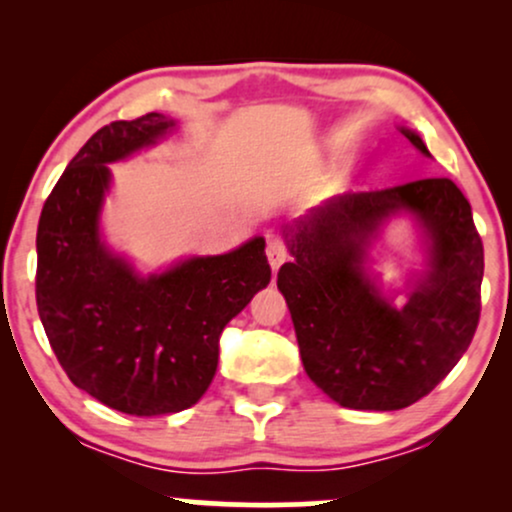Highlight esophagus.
<instances>
[{"mask_svg":"<svg viewBox=\"0 0 512 512\" xmlns=\"http://www.w3.org/2000/svg\"><path fill=\"white\" fill-rule=\"evenodd\" d=\"M267 257H269V264H272L274 272L281 267V264L289 260V250H286L284 240H281L279 236H274V233H269L267 236Z\"/></svg>","mask_w":512,"mask_h":512,"instance_id":"1","label":"esophagus"}]
</instances>
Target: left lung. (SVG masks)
<instances>
[{
  "label": "left lung",
  "mask_w": 512,
  "mask_h": 512,
  "mask_svg": "<svg viewBox=\"0 0 512 512\" xmlns=\"http://www.w3.org/2000/svg\"><path fill=\"white\" fill-rule=\"evenodd\" d=\"M424 156V139L399 127ZM417 223L425 269L395 306L369 269L384 223ZM291 262L284 293L303 368L327 397L349 409L395 411L419 402L455 368L479 325L484 245L472 207L448 178L375 192H344L284 228Z\"/></svg>",
  "instance_id": "left-lung-1"
}]
</instances>
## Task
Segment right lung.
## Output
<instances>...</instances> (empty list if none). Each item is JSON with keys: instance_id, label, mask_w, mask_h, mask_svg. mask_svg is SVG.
Wrapping results in <instances>:
<instances>
[{"instance_id": "right-lung-1", "label": "right lung", "mask_w": 512, "mask_h": 512, "mask_svg": "<svg viewBox=\"0 0 512 512\" xmlns=\"http://www.w3.org/2000/svg\"><path fill=\"white\" fill-rule=\"evenodd\" d=\"M163 113L98 129L69 161L38 223L35 301L69 380L105 407L175 414L207 392L223 327L272 279L264 238L142 274L105 243L101 211L125 161L173 132Z\"/></svg>"}]
</instances>
